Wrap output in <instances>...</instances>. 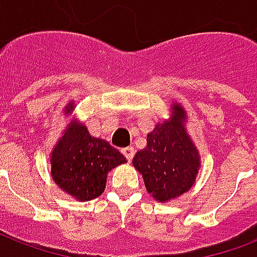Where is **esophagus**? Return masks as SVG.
<instances>
[{
    "label": "esophagus",
    "instance_id": "34e87169",
    "mask_svg": "<svg viewBox=\"0 0 257 257\" xmlns=\"http://www.w3.org/2000/svg\"><path fill=\"white\" fill-rule=\"evenodd\" d=\"M121 152H122V155L126 157V160L128 161L132 160L133 156H135V148H133V147H126V148L122 149Z\"/></svg>",
    "mask_w": 257,
    "mask_h": 257
}]
</instances>
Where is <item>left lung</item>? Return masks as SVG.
I'll return each instance as SVG.
<instances>
[{"label": "left lung", "mask_w": 257, "mask_h": 257, "mask_svg": "<svg viewBox=\"0 0 257 257\" xmlns=\"http://www.w3.org/2000/svg\"><path fill=\"white\" fill-rule=\"evenodd\" d=\"M187 114L172 104L171 120L159 122L147 136V147L133 157V167L144 179L147 191L160 203L176 199L195 184L200 156L184 126Z\"/></svg>", "instance_id": "1"}]
</instances>
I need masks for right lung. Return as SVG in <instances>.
<instances>
[{
    "label": "right lung",
    "instance_id": "add662e5",
    "mask_svg": "<svg viewBox=\"0 0 257 257\" xmlns=\"http://www.w3.org/2000/svg\"><path fill=\"white\" fill-rule=\"evenodd\" d=\"M73 108V102L66 105V114ZM124 163L126 159L116 148L90 136L85 125L77 121H72L50 156L52 179L78 201L98 197L105 189L108 172Z\"/></svg>",
    "mask_w": 257,
    "mask_h": 257
}]
</instances>
